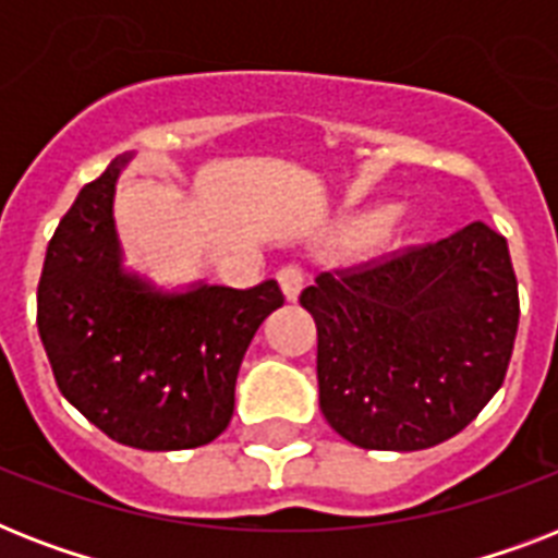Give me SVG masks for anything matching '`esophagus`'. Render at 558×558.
<instances>
[{"label":"esophagus","instance_id":"obj_1","mask_svg":"<svg viewBox=\"0 0 558 558\" xmlns=\"http://www.w3.org/2000/svg\"><path fill=\"white\" fill-rule=\"evenodd\" d=\"M278 283L283 289V298L287 301H298L301 295V289H304V271L298 269V266H283L278 271Z\"/></svg>","mask_w":558,"mask_h":558}]
</instances>
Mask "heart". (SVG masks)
I'll return each instance as SVG.
<instances>
[{"label":"heart","instance_id":"heart-1","mask_svg":"<svg viewBox=\"0 0 558 558\" xmlns=\"http://www.w3.org/2000/svg\"><path fill=\"white\" fill-rule=\"evenodd\" d=\"M390 219H393V210L388 208L356 214V217L339 222V228L332 231V243L341 245V248H362V245H371L373 240H379V236L385 234V228L390 226Z\"/></svg>","mask_w":558,"mask_h":558}]
</instances>
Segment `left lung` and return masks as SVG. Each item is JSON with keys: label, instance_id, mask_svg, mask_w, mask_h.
Returning <instances> with one entry per match:
<instances>
[{"label": "left lung", "instance_id": "obj_1", "mask_svg": "<svg viewBox=\"0 0 558 558\" xmlns=\"http://www.w3.org/2000/svg\"><path fill=\"white\" fill-rule=\"evenodd\" d=\"M318 327V405L359 449L420 451L498 393L519 330L510 248L486 222L301 292Z\"/></svg>", "mask_w": 558, "mask_h": 558}]
</instances>
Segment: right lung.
I'll use <instances>...</instances> for the list:
<instances>
[{
  "mask_svg": "<svg viewBox=\"0 0 558 558\" xmlns=\"http://www.w3.org/2000/svg\"><path fill=\"white\" fill-rule=\"evenodd\" d=\"M118 156L60 219L37 287V327L57 388L116 442L144 451L205 446L234 414L254 332L283 306L278 280L252 289H165L124 263Z\"/></svg>",
  "mask_w": 558,
  "mask_h": 558,
  "instance_id": "obj_1",
  "label": "right lung"
}]
</instances>
